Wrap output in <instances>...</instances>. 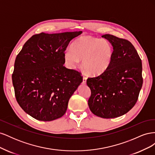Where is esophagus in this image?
I'll use <instances>...</instances> for the list:
<instances>
[{
	"label": "esophagus",
	"mask_w": 155,
	"mask_h": 155,
	"mask_svg": "<svg viewBox=\"0 0 155 155\" xmlns=\"http://www.w3.org/2000/svg\"><path fill=\"white\" fill-rule=\"evenodd\" d=\"M87 78L86 77H83V85H85V84L87 83Z\"/></svg>",
	"instance_id": "1"
}]
</instances>
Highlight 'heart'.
I'll return each instance as SVG.
<instances>
[{
  "label": "heart",
  "instance_id": "b5f03b06",
  "mask_svg": "<svg viewBox=\"0 0 155 155\" xmlns=\"http://www.w3.org/2000/svg\"><path fill=\"white\" fill-rule=\"evenodd\" d=\"M113 49L105 39L90 35L79 37L75 41L72 49L64 54L65 63L70 68H77L83 61V68L87 74L97 76L109 69L113 59Z\"/></svg>",
  "mask_w": 155,
  "mask_h": 155
}]
</instances>
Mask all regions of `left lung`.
Instances as JSON below:
<instances>
[{"instance_id": "left-lung-1", "label": "left lung", "mask_w": 155, "mask_h": 155, "mask_svg": "<svg viewBox=\"0 0 155 155\" xmlns=\"http://www.w3.org/2000/svg\"><path fill=\"white\" fill-rule=\"evenodd\" d=\"M102 37L113 46V59L105 72L87 79L91 91L88 105L96 116L114 118L126 114L138 100L143 84L142 60L128 40L110 34Z\"/></svg>"}]
</instances>
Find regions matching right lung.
Masks as SVG:
<instances>
[{
    "instance_id": "right-lung-1",
    "label": "right lung",
    "mask_w": 155,
    "mask_h": 155,
    "mask_svg": "<svg viewBox=\"0 0 155 155\" xmlns=\"http://www.w3.org/2000/svg\"><path fill=\"white\" fill-rule=\"evenodd\" d=\"M81 33L34 35L17 55L12 74L15 97L35 119L52 121L66 112L83 78L77 70L63 66L64 54L70 41Z\"/></svg>"
}]
</instances>
